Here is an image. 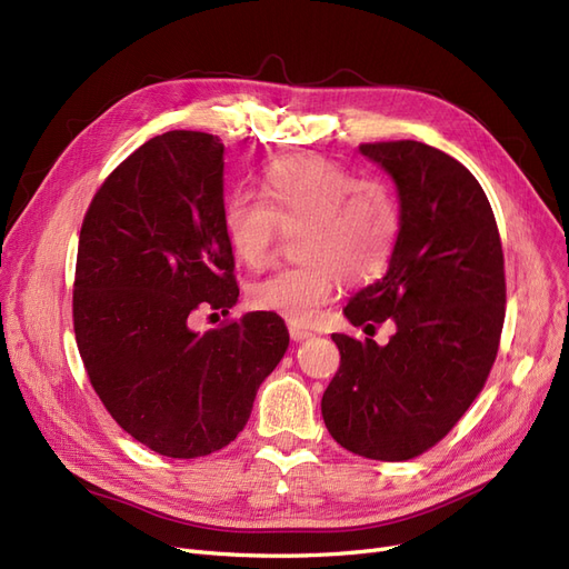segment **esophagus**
Here are the masks:
<instances>
[{"label":"esophagus","instance_id":"esophagus-1","mask_svg":"<svg viewBox=\"0 0 569 569\" xmlns=\"http://www.w3.org/2000/svg\"><path fill=\"white\" fill-rule=\"evenodd\" d=\"M289 337L295 341H303L308 337H313V332L306 330V327H299V325H289Z\"/></svg>","mask_w":569,"mask_h":569}]
</instances>
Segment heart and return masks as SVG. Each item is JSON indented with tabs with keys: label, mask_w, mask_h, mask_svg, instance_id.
<instances>
[{
	"label": "heart",
	"mask_w": 569,
	"mask_h": 569,
	"mask_svg": "<svg viewBox=\"0 0 569 569\" xmlns=\"http://www.w3.org/2000/svg\"><path fill=\"white\" fill-rule=\"evenodd\" d=\"M280 230H295L291 253L299 261L253 282L249 301L289 322H311L341 282L366 284L387 270L401 209L382 180L358 178L318 153H297L266 168L261 194L234 192L222 209L232 253L253 270L270 261Z\"/></svg>",
	"instance_id": "heart-1"
}]
</instances>
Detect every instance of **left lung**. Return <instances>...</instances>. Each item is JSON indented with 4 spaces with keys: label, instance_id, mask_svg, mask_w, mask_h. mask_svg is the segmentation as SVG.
Instances as JSON below:
<instances>
[{
    "label": "left lung",
    "instance_id": "1",
    "mask_svg": "<svg viewBox=\"0 0 569 569\" xmlns=\"http://www.w3.org/2000/svg\"><path fill=\"white\" fill-rule=\"evenodd\" d=\"M393 178L401 232L382 280L343 308L356 327L391 320L380 347L332 335L339 370L322 393L327 432L372 460L432 449L485 389L506 318L501 234L485 189L435 147L399 140L358 147Z\"/></svg>",
    "mask_w": 569,
    "mask_h": 569
}]
</instances>
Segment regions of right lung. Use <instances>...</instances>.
Segmentation results:
<instances>
[{
	"label": "right lung",
	"instance_id": "add662e5",
	"mask_svg": "<svg viewBox=\"0 0 569 569\" xmlns=\"http://www.w3.org/2000/svg\"><path fill=\"white\" fill-rule=\"evenodd\" d=\"M222 151L209 132L153 137L97 189L80 228L73 330L84 370L111 418L168 458L234 441L289 347L278 313L192 327L199 311L228 316L239 297Z\"/></svg>",
	"mask_w": 569,
	"mask_h": 569
}]
</instances>
